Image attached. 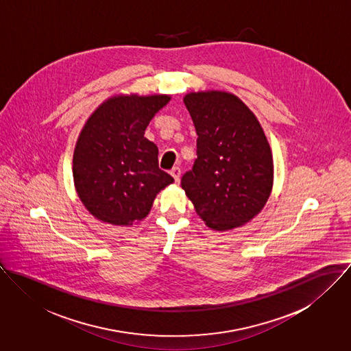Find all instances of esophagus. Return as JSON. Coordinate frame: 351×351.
Returning <instances> with one entry per match:
<instances>
[{
	"instance_id": "1",
	"label": "esophagus",
	"mask_w": 351,
	"mask_h": 351,
	"mask_svg": "<svg viewBox=\"0 0 351 351\" xmlns=\"http://www.w3.org/2000/svg\"><path fill=\"white\" fill-rule=\"evenodd\" d=\"M180 173H182V171H180L179 167H173V168L171 169V175H172V178L175 179V182H179V180H180Z\"/></svg>"
}]
</instances>
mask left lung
<instances>
[{"label":"left lung","mask_w":351,"mask_h":351,"mask_svg":"<svg viewBox=\"0 0 351 351\" xmlns=\"http://www.w3.org/2000/svg\"><path fill=\"white\" fill-rule=\"evenodd\" d=\"M184 105L197 134V157L182 178L183 190L213 229L249 222L272 190V154L261 125L229 93H191Z\"/></svg>","instance_id":"left-lung-1"}]
</instances>
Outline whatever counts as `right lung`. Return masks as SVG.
<instances>
[{
  "label": "right lung",
  "instance_id": "right-lung-1",
  "mask_svg": "<svg viewBox=\"0 0 351 351\" xmlns=\"http://www.w3.org/2000/svg\"><path fill=\"white\" fill-rule=\"evenodd\" d=\"M171 97H117L84 125L74 154V182L86 208L113 225L144 219L160 190L173 178L158 168V149L144 137Z\"/></svg>",
  "mask_w": 351,
  "mask_h": 351
}]
</instances>
